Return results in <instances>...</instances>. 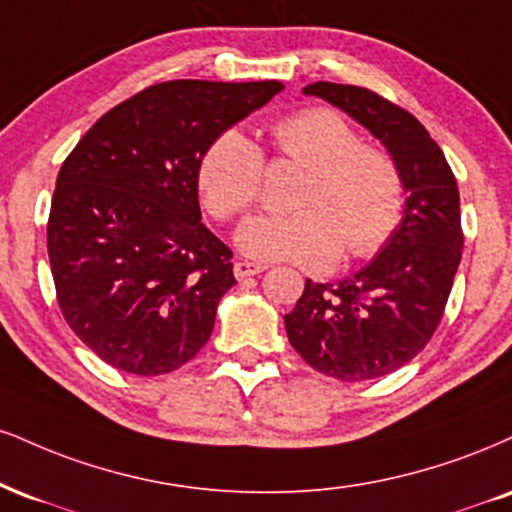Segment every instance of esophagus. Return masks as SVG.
<instances>
[{"mask_svg": "<svg viewBox=\"0 0 512 512\" xmlns=\"http://www.w3.org/2000/svg\"><path fill=\"white\" fill-rule=\"evenodd\" d=\"M264 264H260V262H236L233 264V274H236V279H248V276H257V274H262L264 272Z\"/></svg>", "mask_w": 512, "mask_h": 512, "instance_id": "esophagus-1", "label": "esophagus"}]
</instances>
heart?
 <instances>
[{
	"label": "heart",
	"instance_id": "obj_1",
	"mask_svg": "<svg viewBox=\"0 0 512 512\" xmlns=\"http://www.w3.org/2000/svg\"><path fill=\"white\" fill-rule=\"evenodd\" d=\"M276 155L305 166L293 214H260L238 229V248L257 260L326 269L343 255H377L403 212V176L389 152L365 145L331 109H305L272 128ZM264 157L245 133L224 131L202 155L197 183L214 217H240L262 193Z\"/></svg>",
	"mask_w": 512,
	"mask_h": 512
}]
</instances>
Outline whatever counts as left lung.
Returning <instances> with one entry per match:
<instances>
[{
    "mask_svg": "<svg viewBox=\"0 0 512 512\" xmlns=\"http://www.w3.org/2000/svg\"><path fill=\"white\" fill-rule=\"evenodd\" d=\"M303 92L334 104L381 140L408 197L396 231L365 269L336 283L305 281L283 317L286 334L326 377L379 379L420 353L441 322L463 257L458 183L427 128L398 104L326 80Z\"/></svg>",
    "mask_w": 512,
    "mask_h": 512,
    "instance_id": "1",
    "label": "left lung"
}]
</instances>
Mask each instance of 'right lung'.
Listing matches in <instances>:
<instances>
[{
    "label": "right lung",
    "instance_id": "right-lung-1",
    "mask_svg": "<svg viewBox=\"0 0 512 512\" xmlns=\"http://www.w3.org/2000/svg\"><path fill=\"white\" fill-rule=\"evenodd\" d=\"M283 85L166 80L116 104L61 164L47 252L61 315L107 365L169 374L212 336L233 252L202 224L212 140Z\"/></svg>",
    "mask_w": 512,
    "mask_h": 512
}]
</instances>
